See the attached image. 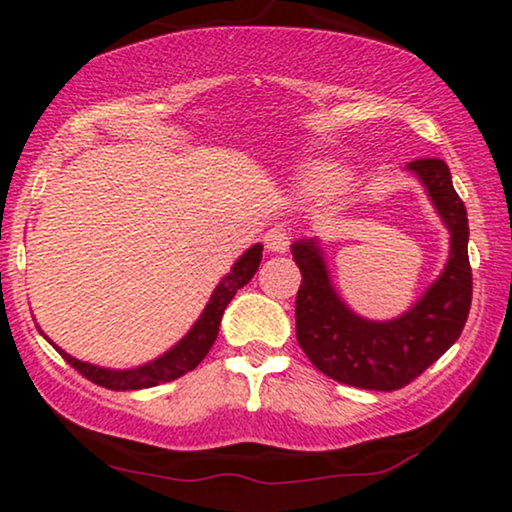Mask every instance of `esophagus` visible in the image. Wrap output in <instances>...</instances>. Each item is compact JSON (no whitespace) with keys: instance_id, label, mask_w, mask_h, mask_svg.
Instances as JSON below:
<instances>
[{"instance_id":"esophagus-1","label":"esophagus","mask_w":512,"mask_h":512,"mask_svg":"<svg viewBox=\"0 0 512 512\" xmlns=\"http://www.w3.org/2000/svg\"><path fill=\"white\" fill-rule=\"evenodd\" d=\"M265 249L272 251V254H284L291 244V233L286 226H272L263 237Z\"/></svg>"}]
</instances>
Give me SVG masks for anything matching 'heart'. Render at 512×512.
<instances>
[{
  "label": "heart",
  "mask_w": 512,
  "mask_h": 512,
  "mask_svg": "<svg viewBox=\"0 0 512 512\" xmlns=\"http://www.w3.org/2000/svg\"><path fill=\"white\" fill-rule=\"evenodd\" d=\"M349 170L338 160H310L300 167L296 184L307 198H328L347 184Z\"/></svg>",
  "instance_id": "b5f03b06"
}]
</instances>
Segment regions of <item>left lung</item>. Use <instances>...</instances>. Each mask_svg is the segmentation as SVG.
<instances>
[{"instance_id": "left-lung-1", "label": "left lung", "mask_w": 512, "mask_h": 512, "mask_svg": "<svg viewBox=\"0 0 512 512\" xmlns=\"http://www.w3.org/2000/svg\"><path fill=\"white\" fill-rule=\"evenodd\" d=\"M419 179L450 233V256L424 296L396 319L373 321L338 296L317 237L291 244L300 268L296 335L317 370L359 389L394 391L436 363L464 331L471 310L473 275L468 263L466 207L443 160L422 158L405 167Z\"/></svg>"}]
</instances>
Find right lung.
<instances>
[{
  "label": "right lung",
  "instance_id": "right-lung-1",
  "mask_svg": "<svg viewBox=\"0 0 512 512\" xmlns=\"http://www.w3.org/2000/svg\"><path fill=\"white\" fill-rule=\"evenodd\" d=\"M261 258H263V244H254V247L244 251V254L233 263V268H230L228 275L216 284L214 293L209 296V303L205 305V310H202L198 321L191 326V331H188L177 345L167 349L165 354H160L158 359H153L149 363H142V366L125 368V370L102 368V366H95V363L79 361L76 356L67 354L65 349H60L55 342L48 340L46 335L44 338L58 349L62 359H65L69 366L76 368L83 377H88L90 382L100 384L104 389H111V391L149 389V387H156V384L172 382L181 375L191 373V370L205 359L207 352L214 345L216 335H219L223 312H226V307L230 300H233L237 289H242L244 284H249L251 277L256 275Z\"/></svg>",
  "mask_w": 512,
  "mask_h": 512
}]
</instances>
